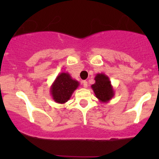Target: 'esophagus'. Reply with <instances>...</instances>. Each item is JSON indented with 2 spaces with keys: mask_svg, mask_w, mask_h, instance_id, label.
<instances>
[{
  "mask_svg": "<svg viewBox=\"0 0 159 159\" xmlns=\"http://www.w3.org/2000/svg\"><path fill=\"white\" fill-rule=\"evenodd\" d=\"M82 84H83V86H84V89H86V88H88V82L86 81H84L82 82Z\"/></svg>",
  "mask_w": 159,
  "mask_h": 159,
  "instance_id": "obj_1",
  "label": "esophagus"
}]
</instances>
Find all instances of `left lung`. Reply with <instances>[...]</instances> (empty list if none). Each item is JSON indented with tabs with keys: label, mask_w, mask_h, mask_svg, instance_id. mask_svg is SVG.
<instances>
[{
	"label": "left lung",
	"mask_w": 159,
	"mask_h": 159,
	"mask_svg": "<svg viewBox=\"0 0 159 159\" xmlns=\"http://www.w3.org/2000/svg\"><path fill=\"white\" fill-rule=\"evenodd\" d=\"M94 81L95 82L91 87L96 98L102 103H108L115 95V91L109 78L103 73L97 74Z\"/></svg>",
	"instance_id": "1"
}]
</instances>
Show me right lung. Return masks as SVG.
<instances>
[{"label": "right lung", "instance_id": "obj_1", "mask_svg": "<svg viewBox=\"0 0 159 159\" xmlns=\"http://www.w3.org/2000/svg\"><path fill=\"white\" fill-rule=\"evenodd\" d=\"M79 86V82L73 79L68 72L59 74L50 89L52 98L56 103L65 104Z\"/></svg>", "mask_w": 159, "mask_h": 159}]
</instances>
